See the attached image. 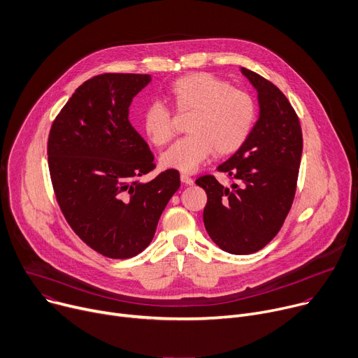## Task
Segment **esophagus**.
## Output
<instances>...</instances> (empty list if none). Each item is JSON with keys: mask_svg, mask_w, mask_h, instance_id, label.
<instances>
[{"mask_svg": "<svg viewBox=\"0 0 358 358\" xmlns=\"http://www.w3.org/2000/svg\"><path fill=\"white\" fill-rule=\"evenodd\" d=\"M181 181H182V184H185V185H191L194 181H192V178L188 176V174H181Z\"/></svg>", "mask_w": 358, "mask_h": 358, "instance_id": "34e87169", "label": "esophagus"}]
</instances>
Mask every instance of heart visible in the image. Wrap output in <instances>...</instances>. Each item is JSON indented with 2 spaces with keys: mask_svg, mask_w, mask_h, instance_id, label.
I'll list each match as a JSON object with an SVG mask.
<instances>
[{
  "mask_svg": "<svg viewBox=\"0 0 358 358\" xmlns=\"http://www.w3.org/2000/svg\"><path fill=\"white\" fill-rule=\"evenodd\" d=\"M169 96L178 113H192L185 127L189 134L161 157L162 166L169 169L191 173L213 151L220 155L234 152L251 133L255 120L251 95L213 74L194 73L177 78ZM143 128L157 147L167 145L176 133L171 111L158 101L145 107Z\"/></svg>",
  "mask_w": 358,
  "mask_h": 358,
  "instance_id": "b5f03b06",
  "label": "heart"
}]
</instances>
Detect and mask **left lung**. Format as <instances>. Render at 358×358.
<instances>
[{
  "instance_id": "1",
  "label": "left lung",
  "mask_w": 358,
  "mask_h": 358,
  "mask_svg": "<svg viewBox=\"0 0 358 358\" xmlns=\"http://www.w3.org/2000/svg\"><path fill=\"white\" fill-rule=\"evenodd\" d=\"M258 91L259 118L238 151L217 167L233 184L213 174L196 184L207 192L204 225L211 240L230 254L264 248L281 230L294 201L303 152L300 118L271 81L241 69Z\"/></svg>"
}]
</instances>
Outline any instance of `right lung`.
Here are the masks:
<instances>
[{"mask_svg": "<svg viewBox=\"0 0 358 358\" xmlns=\"http://www.w3.org/2000/svg\"><path fill=\"white\" fill-rule=\"evenodd\" d=\"M148 74L106 73L83 83L55 117L48 169L57 203L73 231L99 254L124 259L151 243L180 188V173L155 169L154 155L128 120Z\"/></svg>", "mask_w": 358, "mask_h": 358, "instance_id": "add662e5", "label": "right lung"}]
</instances>
